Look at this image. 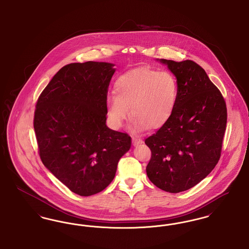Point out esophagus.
<instances>
[{
	"instance_id": "34e87169",
	"label": "esophagus",
	"mask_w": 249,
	"mask_h": 249,
	"mask_svg": "<svg viewBox=\"0 0 249 249\" xmlns=\"http://www.w3.org/2000/svg\"><path fill=\"white\" fill-rule=\"evenodd\" d=\"M142 140L139 139V138H136V137H132V144L133 145H138L139 143H142Z\"/></svg>"
}]
</instances>
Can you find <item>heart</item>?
Returning a JSON list of instances; mask_svg holds the SVG:
<instances>
[{
	"mask_svg": "<svg viewBox=\"0 0 249 249\" xmlns=\"http://www.w3.org/2000/svg\"><path fill=\"white\" fill-rule=\"evenodd\" d=\"M115 94L107 98L108 119L120 128L130 117L137 129L155 130L171 118L178 99V83L169 71L137 68L119 76Z\"/></svg>",
	"mask_w": 249,
	"mask_h": 249,
	"instance_id": "heart-1",
	"label": "heart"
}]
</instances>
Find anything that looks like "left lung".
I'll return each instance as SVG.
<instances>
[{"label": "left lung", "mask_w": 249, "mask_h": 249, "mask_svg": "<svg viewBox=\"0 0 249 249\" xmlns=\"http://www.w3.org/2000/svg\"><path fill=\"white\" fill-rule=\"evenodd\" d=\"M177 77L178 99L165 124L144 142L151 150L149 180L178 193L206 178L220 159L227 107L220 90L195 61L160 59Z\"/></svg>", "instance_id": "left-lung-1"}]
</instances>
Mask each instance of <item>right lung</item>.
I'll list each match as a JSON object with an SVG mask.
<instances>
[{"label": "right lung", "mask_w": 249, "mask_h": 249, "mask_svg": "<svg viewBox=\"0 0 249 249\" xmlns=\"http://www.w3.org/2000/svg\"><path fill=\"white\" fill-rule=\"evenodd\" d=\"M113 66L95 61L67 64L36 103L34 128L40 159L80 196L105 190L115 178L120 158L130 149L129 134L106 124Z\"/></svg>", "instance_id": "1"}]
</instances>
